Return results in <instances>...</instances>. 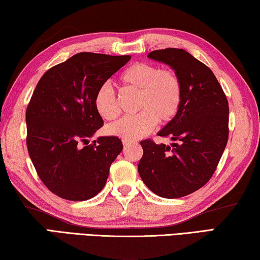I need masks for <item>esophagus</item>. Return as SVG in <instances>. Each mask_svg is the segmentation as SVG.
Wrapping results in <instances>:
<instances>
[{"label":"esophagus","instance_id":"obj_1","mask_svg":"<svg viewBox=\"0 0 260 260\" xmlns=\"http://www.w3.org/2000/svg\"><path fill=\"white\" fill-rule=\"evenodd\" d=\"M122 143H123V145L126 146V145H129V144L137 143V142H134V140H129V139H122Z\"/></svg>","mask_w":260,"mask_h":260}]
</instances>
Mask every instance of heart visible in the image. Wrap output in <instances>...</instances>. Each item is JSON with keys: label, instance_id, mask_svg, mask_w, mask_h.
I'll return each mask as SVG.
<instances>
[{"label": "heart", "instance_id": "heart-1", "mask_svg": "<svg viewBox=\"0 0 260 260\" xmlns=\"http://www.w3.org/2000/svg\"><path fill=\"white\" fill-rule=\"evenodd\" d=\"M120 83L124 87L138 91L139 113L124 116L107 126L109 135L123 139H138L155 126L156 121L174 120L182 102V83L172 69H160L151 63H135L122 72ZM96 113L105 120H114L120 114V106L108 85L98 88L94 99Z\"/></svg>", "mask_w": 260, "mask_h": 260}]
</instances>
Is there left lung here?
Wrapping results in <instances>:
<instances>
[{
	"mask_svg": "<svg viewBox=\"0 0 260 260\" xmlns=\"http://www.w3.org/2000/svg\"><path fill=\"white\" fill-rule=\"evenodd\" d=\"M147 57L178 75L182 102L174 120L158 133L172 139V145L140 142L144 153L138 173L152 192L181 198L205 185L218 167L228 142V100L210 68L186 50H153Z\"/></svg>",
	"mask_w": 260,
	"mask_h": 260,
	"instance_id": "obj_1",
	"label": "left lung"
}]
</instances>
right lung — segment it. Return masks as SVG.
Wrapping results in <instances>:
<instances>
[{
    "mask_svg": "<svg viewBox=\"0 0 260 260\" xmlns=\"http://www.w3.org/2000/svg\"><path fill=\"white\" fill-rule=\"evenodd\" d=\"M129 55L79 53L50 68L37 84L26 109V145L38 175L68 201L93 198L104 189L110 165L123 150L120 138H87L104 125L94 94Z\"/></svg>",
    "mask_w": 260,
    "mask_h": 260,
    "instance_id": "1",
    "label": "right lung"
}]
</instances>
